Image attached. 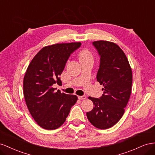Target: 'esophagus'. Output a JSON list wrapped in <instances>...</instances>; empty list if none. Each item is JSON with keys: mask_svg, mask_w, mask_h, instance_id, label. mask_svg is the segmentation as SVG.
Masks as SVG:
<instances>
[{"mask_svg": "<svg viewBox=\"0 0 155 155\" xmlns=\"http://www.w3.org/2000/svg\"><path fill=\"white\" fill-rule=\"evenodd\" d=\"M78 99H80V100H83V99H86V97L85 95L78 96Z\"/></svg>", "mask_w": 155, "mask_h": 155, "instance_id": "1", "label": "esophagus"}]
</instances>
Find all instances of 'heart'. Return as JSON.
<instances>
[{
  "label": "heart",
  "mask_w": 155,
  "mask_h": 155,
  "mask_svg": "<svg viewBox=\"0 0 155 155\" xmlns=\"http://www.w3.org/2000/svg\"><path fill=\"white\" fill-rule=\"evenodd\" d=\"M79 58H80V60L92 59V55L89 51L87 49H84L79 53Z\"/></svg>",
  "instance_id": "b5f03b06"
}]
</instances>
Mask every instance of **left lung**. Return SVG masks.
Masks as SVG:
<instances>
[{
	"label": "left lung",
	"instance_id": "left-lung-1",
	"mask_svg": "<svg viewBox=\"0 0 155 155\" xmlns=\"http://www.w3.org/2000/svg\"><path fill=\"white\" fill-rule=\"evenodd\" d=\"M92 45L100 56L97 81L103 86L104 92L99 99L88 97L94 107L86 116L96 128L107 129L124 114L132 90V69L125 53L116 43L97 41Z\"/></svg>",
	"mask_w": 155,
	"mask_h": 155
}]
</instances>
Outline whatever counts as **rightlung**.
Here are the masks:
<instances>
[{"label":"right lung","mask_w":155,"mask_h":155,"mask_svg":"<svg viewBox=\"0 0 155 155\" xmlns=\"http://www.w3.org/2000/svg\"><path fill=\"white\" fill-rule=\"evenodd\" d=\"M81 43H58L43 47L31 61L23 81L26 106L38 125L54 130L64 124L77 96L61 94L53 84H62L60 75L71 54Z\"/></svg>","instance_id":"right-lung-1"}]
</instances>
